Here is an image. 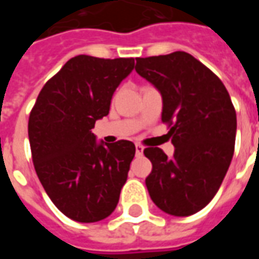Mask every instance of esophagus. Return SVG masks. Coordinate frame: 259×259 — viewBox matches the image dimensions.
<instances>
[{
	"label": "esophagus",
	"mask_w": 259,
	"mask_h": 259,
	"mask_svg": "<svg viewBox=\"0 0 259 259\" xmlns=\"http://www.w3.org/2000/svg\"><path fill=\"white\" fill-rule=\"evenodd\" d=\"M143 152H144V147L140 146V144H136V155H143Z\"/></svg>",
	"instance_id": "obj_1"
}]
</instances>
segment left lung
<instances>
[{"mask_svg": "<svg viewBox=\"0 0 259 259\" xmlns=\"http://www.w3.org/2000/svg\"><path fill=\"white\" fill-rule=\"evenodd\" d=\"M136 72L162 96L174 157L158 147L144 150L152 170L146 179L154 204L174 217L201 211L217 194L234 152L237 119L226 87L193 55L137 58Z\"/></svg>", "mask_w": 259, "mask_h": 259, "instance_id": "left-lung-1", "label": "left lung"}]
</instances>
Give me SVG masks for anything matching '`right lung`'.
I'll return each instance as SVG.
<instances>
[{"label":"right lung","mask_w":259,"mask_h":259,"mask_svg":"<svg viewBox=\"0 0 259 259\" xmlns=\"http://www.w3.org/2000/svg\"><path fill=\"white\" fill-rule=\"evenodd\" d=\"M133 69L135 58L77 55L44 84L31 109L36 174L54 205L76 222L109 217L127 180L135 144L98 143L91 129L109 113L113 93Z\"/></svg>","instance_id":"right-lung-1"}]
</instances>
